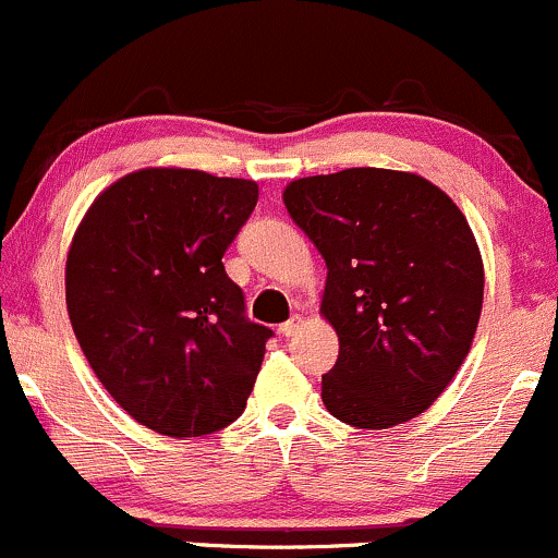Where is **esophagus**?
Returning <instances> with one entry per match:
<instances>
[{
    "instance_id": "esophagus-1",
    "label": "esophagus",
    "mask_w": 558,
    "mask_h": 558,
    "mask_svg": "<svg viewBox=\"0 0 558 558\" xmlns=\"http://www.w3.org/2000/svg\"><path fill=\"white\" fill-rule=\"evenodd\" d=\"M299 328H302V317H291V320H286L283 326H280V336L291 339V336L299 333Z\"/></svg>"
}]
</instances>
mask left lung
Instances as JSON below:
<instances>
[{
	"instance_id": "obj_1",
	"label": "left lung",
	"mask_w": 558,
	"mask_h": 558,
	"mask_svg": "<svg viewBox=\"0 0 558 558\" xmlns=\"http://www.w3.org/2000/svg\"><path fill=\"white\" fill-rule=\"evenodd\" d=\"M283 204L328 267L320 315L339 336L328 413L357 428L424 413L482 315L485 265L463 211L426 177L373 167L293 180Z\"/></svg>"
}]
</instances>
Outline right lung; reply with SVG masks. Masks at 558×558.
<instances>
[{"label":"right lung","instance_id":"1","mask_svg":"<svg viewBox=\"0 0 558 558\" xmlns=\"http://www.w3.org/2000/svg\"><path fill=\"white\" fill-rule=\"evenodd\" d=\"M254 180L148 167L92 201L65 259L84 357L137 424L167 437L225 428L246 408L272 330L243 315L222 256Z\"/></svg>","mask_w":558,"mask_h":558}]
</instances>
